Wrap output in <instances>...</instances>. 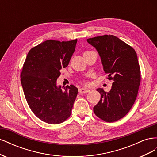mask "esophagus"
Masks as SVG:
<instances>
[{
  "label": "esophagus",
  "instance_id": "34e87169",
  "mask_svg": "<svg viewBox=\"0 0 157 157\" xmlns=\"http://www.w3.org/2000/svg\"><path fill=\"white\" fill-rule=\"evenodd\" d=\"M89 91H90V90L86 89V88H80V89L78 90V92H79L80 94H85V93H88Z\"/></svg>",
  "mask_w": 157,
  "mask_h": 157
}]
</instances>
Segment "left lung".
Listing matches in <instances>:
<instances>
[{
	"label": "left lung",
	"mask_w": 157,
	"mask_h": 157,
	"mask_svg": "<svg viewBox=\"0 0 157 157\" xmlns=\"http://www.w3.org/2000/svg\"><path fill=\"white\" fill-rule=\"evenodd\" d=\"M87 42L97 50L108 79L114 81L108 92L97 89L101 99L94 112L104 121L115 122L129 112L138 92L141 73L137 54L132 47L111 35L90 38Z\"/></svg>",
	"instance_id": "obj_1"
}]
</instances>
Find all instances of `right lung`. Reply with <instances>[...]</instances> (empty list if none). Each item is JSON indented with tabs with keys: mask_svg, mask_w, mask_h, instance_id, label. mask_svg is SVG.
I'll use <instances>...</instances> for the list:
<instances>
[{
	"mask_svg": "<svg viewBox=\"0 0 157 157\" xmlns=\"http://www.w3.org/2000/svg\"><path fill=\"white\" fill-rule=\"evenodd\" d=\"M77 42L46 40L29 50L23 64L21 82L27 102L33 113L48 124H59L71 114L78 88L71 84L63 90L56 80L60 70L68 65Z\"/></svg>",
	"mask_w": 157,
	"mask_h": 157,
	"instance_id": "right-lung-1",
	"label": "right lung"
}]
</instances>
